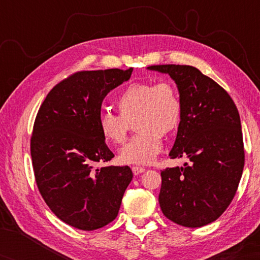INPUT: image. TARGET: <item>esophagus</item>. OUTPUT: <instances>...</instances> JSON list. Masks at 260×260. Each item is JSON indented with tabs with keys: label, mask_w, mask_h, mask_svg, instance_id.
<instances>
[{
	"label": "esophagus",
	"mask_w": 260,
	"mask_h": 260,
	"mask_svg": "<svg viewBox=\"0 0 260 260\" xmlns=\"http://www.w3.org/2000/svg\"><path fill=\"white\" fill-rule=\"evenodd\" d=\"M132 171H133V173L135 175H139V174H141L143 172H145V169L144 168H141V167H133V168H132Z\"/></svg>",
	"instance_id": "34e87169"
}]
</instances>
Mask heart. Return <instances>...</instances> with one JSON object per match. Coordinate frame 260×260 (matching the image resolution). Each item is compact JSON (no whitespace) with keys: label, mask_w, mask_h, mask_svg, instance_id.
Here are the masks:
<instances>
[{"label":"heart","mask_w":260,"mask_h":260,"mask_svg":"<svg viewBox=\"0 0 260 260\" xmlns=\"http://www.w3.org/2000/svg\"><path fill=\"white\" fill-rule=\"evenodd\" d=\"M119 114L103 112L98 128L110 145L123 144L131 124L139 132L121 148L118 159L123 164H150L163 147L162 137L179 128L182 102L178 88L170 81H144L126 88L116 99Z\"/></svg>","instance_id":"obj_1"}]
</instances>
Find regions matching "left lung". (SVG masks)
I'll return each instance as SVG.
<instances>
[{"mask_svg": "<svg viewBox=\"0 0 260 260\" xmlns=\"http://www.w3.org/2000/svg\"><path fill=\"white\" fill-rule=\"evenodd\" d=\"M148 69L170 75L178 86L182 120L169 155L189 159L161 172L159 207L171 221L202 227L225 211L238 189L245 165L238 109L221 86L192 66Z\"/></svg>", "mask_w": 260, "mask_h": 260, "instance_id": "left-lung-1", "label": "left lung"}]
</instances>
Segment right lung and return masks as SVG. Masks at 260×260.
<instances>
[{"instance_id":"right-lung-1","label":"right lung","mask_w":260,"mask_h":260,"mask_svg":"<svg viewBox=\"0 0 260 260\" xmlns=\"http://www.w3.org/2000/svg\"><path fill=\"white\" fill-rule=\"evenodd\" d=\"M132 73H75L49 91L37 114L31 157L38 189L71 227L90 231L112 222L133 178L128 167H96L114 157L98 128L103 101Z\"/></svg>"}]
</instances>
